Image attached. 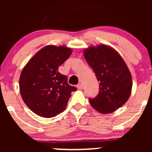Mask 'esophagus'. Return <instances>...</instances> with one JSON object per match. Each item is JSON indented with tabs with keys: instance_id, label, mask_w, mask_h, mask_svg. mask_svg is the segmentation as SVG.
<instances>
[{
	"instance_id": "34e87169",
	"label": "esophagus",
	"mask_w": 152,
	"mask_h": 152,
	"mask_svg": "<svg viewBox=\"0 0 152 152\" xmlns=\"http://www.w3.org/2000/svg\"><path fill=\"white\" fill-rule=\"evenodd\" d=\"M77 88H78V90H82L83 87H82V84H79V85H77Z\"/></svg>"
}]
</instances>
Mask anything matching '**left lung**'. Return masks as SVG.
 Here are the masks:
<instances>
[{"label":"left lung","mask_w":152,"mask_h":152,"mask_svg":"<svg viewBox=\"0 0 152 152\" xmlns=\"http://www.w3.org/2000/svg\"><path fill=\"white\" fill-rule=\"evenodd\" d=\"M84 56L99 82V93L89 102L102 114L115 111L129 98L132 87L131 73L121 55L106 45L90 46Z\"/></svg>","instance_id":"1"}]
</instances>
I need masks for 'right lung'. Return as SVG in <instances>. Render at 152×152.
Returning a JSON list of instances; mask_svg holds the SVG:
<instances>
[{
	"mask_svg": "<svg viewBox=\"0 0 152 152\" xmlns=\"http://www.w3.org/2000/svg\"><path fill=\"white\" fill-rule=\"evenodd\" d=\"M72 53L66 46L47 45L26 65L19 81L24 103L43 118H53L66 109L71 92L76 88L67 83V76L58 71Z\"/></svg>",
	"mask_w": 152,
	"mask_h": 152,
	"instance_id": "1",
	"label": "right lung"
}]
</instances>
